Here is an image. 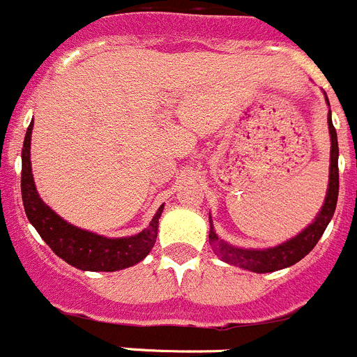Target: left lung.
I'll use <instances>...</instances> for the list:
<instances>
[{
	"instance_id": "left-lung-1",
	"label": "left lung",
	"mask_w": 357,
	"mask_h": 357,
	"mask_svg": "<svg viewBox=\"0 0 357 357\" xmlns=\"http://www.w3.org/2000/svg\"><path fill=\"white\" fill-rule=\"evenodd\" d=\"M326 102L329 103L326 96ZM331 135V164H329V185H327L326 200L324 206L318 211L314 220L305 227L302 232L293 236L288 241L280 243L277 247L270 248H243L236 247L232 243L225 241L216 234L213 220L209 218V243L213 247L214 254L227 264L243 268L254 273H270L289 268L301 259H304L309 252L313 250L318 239L326 232L327 225L333 220V214L336 211V202H338V189H340V175H338V137H336V128L333 127V119L327 118Z\"/></svg>"
}]
</instances>
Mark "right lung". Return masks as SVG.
I'll use <instances>...</instances> for the list:
<instances>
[{"mask_svg":"<svg viewBox=\"0 0 357 357\" xmlns=\"http://www.w3.org/2000/svg\"><path fill=\"white\" fill-rule=\"evenodd\" d=\"M31 130H33V119L24 135L23 151H21V160H23L21 195H23V206L28 222L36 227L46 245L61 259L84 272H118L123 268H130L141 263L155 245L159 218L164 206L157 209L155 216L151 218L146 229L141 230L139 234L127 236V238H105L91 230L71 225L52 207L46 206L37 193L30 160Z\"/></svg>","mask_w":357,"mask_h":357,"instance_id":"1","label":"right lung"}]
</instances>
